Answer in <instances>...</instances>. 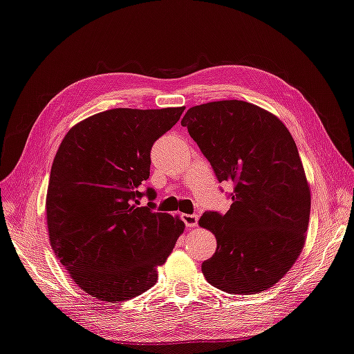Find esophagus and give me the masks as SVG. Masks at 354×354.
<instances>
[{
  "label": "esophagus",
  "instance_id": "obj_1",
  "mask_svg": "<svg viewBox=\"0 0 354 354\" xmlns=\"http://www.w3.org/2000/svg\"><path fill=\"white\" fill-rule=\"evenodd\" d=\"M182 220H183V223L188 226V228H194V226H197L198 216L197 214H182Z\"/></svg>",
  "mask_w": 354,
  "mask_h": 354
}]
</instances>
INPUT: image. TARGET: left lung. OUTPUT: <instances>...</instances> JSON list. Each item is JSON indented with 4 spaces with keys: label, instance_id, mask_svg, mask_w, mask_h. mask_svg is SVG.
Instances as JSON below:
<instances>
[{
    "label": "left lung",
    "instance_id": "left-lung-1",
    "mask_svg": "<svg viewBox=\"0 0 354 354\" xmlns=\"http://www.w3.org/2000/svg\"><path fill=\"white\" fill-rule=\"evenodd\" d=\"M182 124L218 182L234 183L228 212L206 211L198 220L217 239L202 263L205 279L234 295L271 288L301 254L310 220V186L290 131L240 100L194 106Z\"/></svg>",
    "mask_w": 354,
    "mask_h": 354
}]
</instances>
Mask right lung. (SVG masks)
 I'll return each instance as SVG.
<instances>
[{
	"mask_svg": "<svg viewBox=\"0 0 354 354\" xmlns=\"http://www.w3.org/2000/svg\"><path fill=\"white\" fill-rule=\"evenodd\" d=\"M185 108H117L69 129L53 158L46 216L50 246L72 281L92 297L122 302L157 282L185 223L138 206L151 148Z\"/></svg>",
	"mask_w": 354,
	"mask_h": 354,
	"instance_id": "add662e5",
	"label": "right lung"
}]
</instances>
